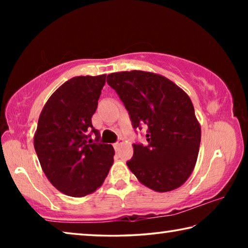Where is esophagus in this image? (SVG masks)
<instances>
[{
  "label": "esophagus",
  "instance_id": "1",
  "mask_svg": "<svg viewBox=\"0 0 248 248\" xmlns=\"http://www.w3.org/2000/svg\"><path fill=\"white\" fill-rule=\"evenodd\" d=\"M124 144V142H121V141H118V142H116V143H114V148H115V150H118L121 145Z\"/></svg>",
  "mask_w": 248,
  "mask_h": 248
}]
</instances>
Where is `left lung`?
<instances>
[{"instance_id":"8db88e82","label":"left lung","mask_w":248,"mask_h":248,"mask_svg":"<svg viewBox=\"0 0 248 248\" xmlns=\"http://www.w3.org/2000/svg\"><path fill=\"white\" fill-rule=\"evenodd\" d=\"M107 83L124 102L133 127H148V145L133 144L129 170L154 191L177 189L195 169L201 141L189 96L170 79L145 71L111 73Z\"/></svg>"}]
</instances>
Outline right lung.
Wrapping results in <instances>:
<instances>
[{"instance_id": "1", "label": "right lung", "mask_w": 248, "mask_h": 248, "mask_svg": "<svg viewBox=\"0 0 248 248\" xmlns=\"http://www.w3.org/2000/svg\"><path fill=\"white\" fill-rule=\"evenodd\" d=\"M105 83L106 74L71 78L50 96L40 112L33 146L49 182L66 196L93 194L114 163V148L99 143L92 124ZM91 129L95 140L88 134Z\"/></svg>"}]
</instances>
